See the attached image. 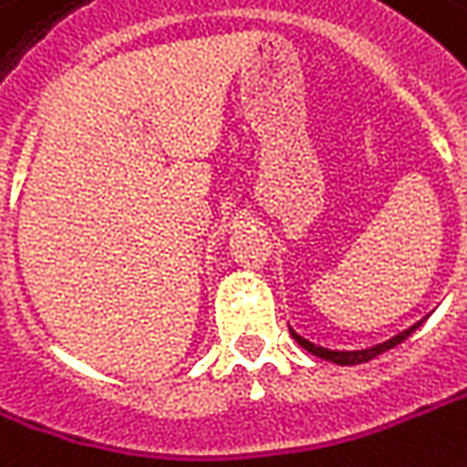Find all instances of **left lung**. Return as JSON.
<instances>
[{
	"label": "left lung",
	"mask_w": 467,
	"mask_h": 467,
	"mask_svg": "<svg viewBox=\"0 0 467 467\" xmlns=\"http://www.w3.org/2000/svg\"><path fill=\"white\" fill-rule=\"evenodd\" d=\"M418 327H420V322H418V325H412L410 330H404V333L394 336L391 341L378 343V346H372V348H362V351H333V348H325V346H317V343L301 338V336H298V333H293V330H290V336L298 341V346H304L306 351H312V354L319 357V359H327V362H336V365H362V362H370V359H375L378 354H383V351L394 348V346L404 341V338H410Z\"/></svg>",
	"instance_id": "obj_1"
}]
</instances>
